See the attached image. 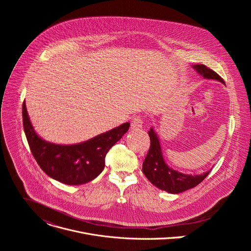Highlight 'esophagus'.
Masks as SVG:
<instances>
[{"label":"esophagus","instance_id":"obj_1","mask_svg":"<svg viewBox=\"0 0 251 251\" xmlns=\"http://www.w3.org/2000/svg\"><path fill=\"white\" fill-rule=\"evenodd\" d=\"M143 126V121H142V118L140 116H137L135 118H133L132 120V123H131V128L133 130H139L141 129Z\"/></svg>","mask_w":251,"mask_h":251}]
</instances>
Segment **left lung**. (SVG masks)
<instances>
[{"mask_svg": "<svg viewBox=\"0 0 251 251\" xmlns=\"http://www.w3.org/2000/svg\"><path fill=\"white\" fill-rule=\"evenodd\" d=\"M193 68L204 79H214L224 83L223 78L218 74L203 64H195ZM148 134L151 145L143 162L142 170L148 180L158 189L170 194H180L198 186L209 174L210 170L201 175H188L172 169L165 162L159 137L153 127Z\"/></svg>", "mask_w": 251, "mask_h": 251, "instance_id": "obj_1", "label": "left lung"}]
</instances>
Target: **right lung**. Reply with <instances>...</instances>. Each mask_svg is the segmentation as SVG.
<instances>
[{
  "label": "right lung",
  "instance_id": "obj_1",
  "mask_svg": "<svg viewBox=\"0 0 251 251\" xmlns=\"http://www.w3.org/2000/svg\"><path fill=\"white\" fill-rule=\"evenodd\" d=\"M23 124L32 156L41 169L54 180L69 186L88 183L99 176L104 170L107 152L130 127V123L126 122L78 144H54L34 131L25 102Z\"/></svg>",
  "mask_w": 251,
  "mask_h": 251
}]
</instances>
